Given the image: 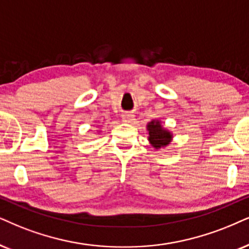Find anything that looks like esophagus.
<instances>
[{
    "mask_svg": "<svg viewBox=\"0 0 249 249\" xmlns=\"http://www.w3.org/2000/svg\"><path fill=\"white\" fill-rule=\"evenodd\" d=\"M122 118L124 122L132 123L134 121V115L132 114V112H124V114L122 115Z\"/></svg>",
    "mask_w": 249,
    "mask_h": 249,
    "instance_id": "34e87169",
    "label": "esophagus"
}]
</instances>
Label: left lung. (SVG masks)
<instances>
[{
	"instance_id": "8db88e82",
	"label": "left lung",
	"mask_w": 249,
	"mask_h": 249,
	"mask_svg": "<svg viewBox=\"0 0 249 249\" xmlns=\"http://www.w3.org/2000/svg\"><path fill=\"white\" fill-rule=\"evenodd\" d=\"M148 131H149V141L156 149L170 143L171 141V134L168 131L162 130L160 122H150L148 124Z\"/></svg>"
}]
</instances>
